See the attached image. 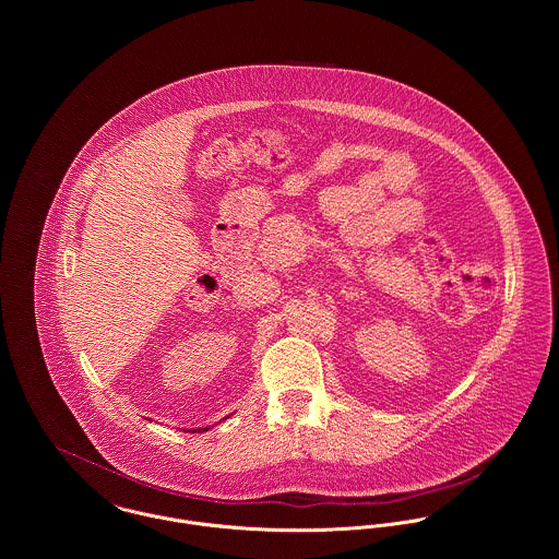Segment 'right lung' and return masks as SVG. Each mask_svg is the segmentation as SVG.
Listing matches in <instances>:
<instances>
[{"label":"right lung","mask_w":559,"mask_h":559,"mask_svg":"<svg viewBox=\"0 0 559 559\" xmlns=\"http://www.w3.org/2000/svg\"><path fill=\"white\" fill-rule=\"evenodd\" d=\"M204 430H209V428H198V430H191V432H204Z\"/></svg>","instance_id":"add662e5"}]
</instances>
